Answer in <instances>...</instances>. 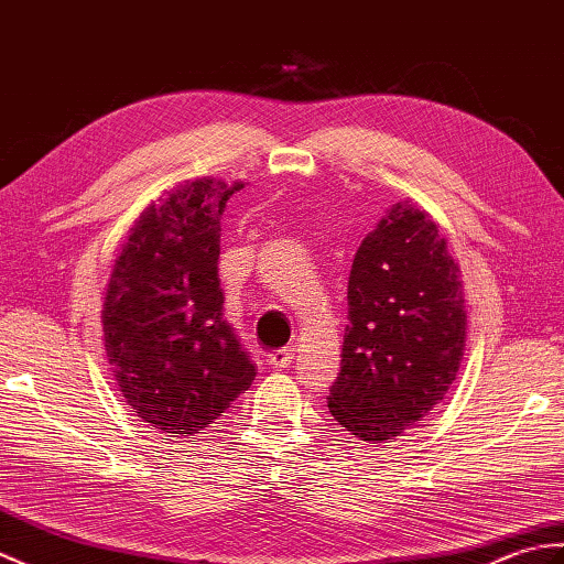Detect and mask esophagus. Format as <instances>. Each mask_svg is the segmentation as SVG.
I'll return each mask as SVG.
<instances>
[{
    "label": "esophagus",
    "mask_w": 564,
    "mask_h": 564,
    "mask_svg": "<svg viewBox=\"0 0 564 564\" xmlns=\"http://www.w3.org/2000/svg\"><path fill=\"white\" fill-rule=\"evenodd\" d=\"M293 358H295V352H293V350H288V348H283V350H273L271 356H269V365H271V368H279V370H283V368H288V365L293 362Z\"/></svg>",
    "instance_id": "esophagus-1"
}]
</instances>
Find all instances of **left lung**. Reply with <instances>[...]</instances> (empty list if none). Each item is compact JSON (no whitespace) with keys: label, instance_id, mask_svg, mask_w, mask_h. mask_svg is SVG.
I'll list each match as a JSON object with an SVG mask.
<instances>
[{"label":"left lung","instance_id":"8db88e82","mask_svg":"<svg viewBox=\"0 0 564 564\" xmlns=\"http://www.w3.org/2000/svg\"><path fill=\"white\" fill-rule=\"evenodd\" d=\"M462 291L432 218L403 202L387 208L350 267L341 372L329 387L338 425L377 444L435 409L464 356Z\"/></svg>","mask_w":564,"mask_h":564}]
</instances>
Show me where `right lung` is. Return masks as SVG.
Segmentation results:
<instances>
[{
	"instance_id": "1",
	"label": "right lung",
	"mask_w": 564,
	"mask_h": 564,
	"mask_svg": "<svg viewBox=\"0 0 564 564\" xmlns=\"http://www.w3.org/2000/svg\"><path fill=\"white\" fill-rule=\"evenodd\" d=\"M242 185L194 180L132 228L102 303L105 350L129 409L187 437L250 389L254 360L223 317L220 216Z\"/></svg>"
}]
</instances>
